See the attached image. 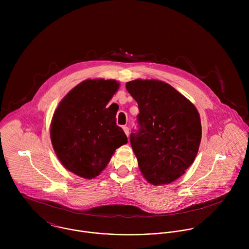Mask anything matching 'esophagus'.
Wrapping results in <instances>:
<instances>
[{"instance_id": "1", "label": "esophagus", "mask_w": 249, "mask_h": 249, "mask_svg": "<svg viewBox=\"0 0 249 249\" xmlns=\"http://www.w3.org/2000/svg\"><path fill=\"white\" fill-rule=\"evenodd\" d=\"M123 129H124V133H125V135L128 136V135H129V129H128V127H127V126H123Z\"/></svg>"}]
</instances>
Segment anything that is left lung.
<instances>
[{
  "mask_svg": "<svg viewBox=\"0 0 249 249\" xmlns=\"http://www.w3.org/2000/svg\"><path fill=\"white\" fill-rule=\"evenodd\" d=\"M137 102L139 129L130 143L143 178L169 184L193 164L201 141L200 117L195 106L170 84L135 79L125 84Z\"/></svg>",
  "mask_w": 249,
  "mask_h": 249,
  "instance_id": "left-lung-1",
  "label": "left lung"
}]
</instances>
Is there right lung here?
I'll return each instance as SVG.
<instances>
[{
  "instance_id": "right-lung-1",
  "label": "right lung",
  "mask_w": 249,
  "mask_h": 249,
  "mask_svg": "<svg viewBox=\"0 0 249 249\" xmlns=\"http://www.w3.org/2000/svg\"><path fill=\"white\" fill-rule=\"evenodd\" d=\"M114 79H87L59 103L51 123V140L61 164L83 178H96L115 150L127 142L116 124L118 110L107 105L119 89Z\"/></svg>"
}]
</instances>
